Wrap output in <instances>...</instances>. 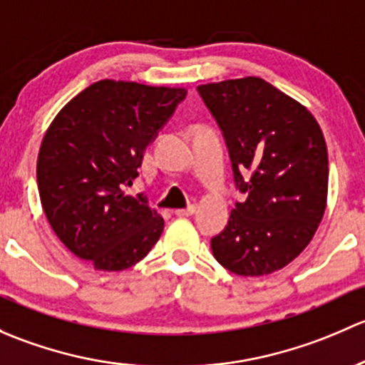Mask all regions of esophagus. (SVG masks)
<instances>
[{
	"label": "esophagus",
	"instance_id": "34e87169",
	"mask_svg": "<svg viewBox=\"0 0 365 365\" xmlns=\"http://www.w3.org/2000/svg\"><path fill=\"white\" fill-rule=\"evenodd\" d=\"M195 205H190V207H186V209H178L175 210V216H179V217H187V216H193L195 214Z\"/></svg>",
	"mask_w": 365,
	"mask_h": 365
}]
</instances>
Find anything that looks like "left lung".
I'll return each instance as SVG.
<instances>
[{"label":"left lung","mask_w":365,"mask_h":365,"mask_svg":"<svg viewBox=\"0 0 365 365\" xmlns=\"http://www.w3.org/2000/svg\"><path fill=\"white\" fill-rule=\"evenodd\" d=\"M223 131L235 202L214 258L237 276L283 269L311 242L329 190V156L322 128L299 101L258 77L198 86Z\"/></svg>","instance_id":"1"}]
</instances>
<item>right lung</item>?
Instances as JSON below:
<instances>
[{
	"instance_id": "right-lung-1",
	"label": "right lung",
	"mask_w": 365,
	"mask_h": 365,
	"mask_svg": "<svg viewBox=\"0 0 365 365\" xmlns=\"http://www.w3.org/2000/svg\"><path fill=\"white\" fill-rule=\"evenodd\" d=\"M186 98L182 88L98 81L59 110L40 145L36 181L52 230L96 270H125L151 251L163 217L125 193L144 151Z\"/></svg>"
}]
</instances>
